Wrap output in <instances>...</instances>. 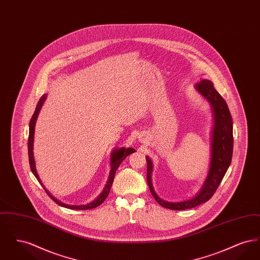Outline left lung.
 Masks as SVG:
<instances>
[{
  "mask_svg": "<svg viewBox=\"0 0 260 260\" xmlns=\"http://www.w3.org/2000/svg\"><path fill=\"white\" fill-rule=\"evenodd\" d=\"M196 88L203 96H205L210 101L214 113V127L212 134V157L210 173L198 195L191 200H187L179 203H169L159 198L156 195L151 182L152 161H150L148 157H146L147 183L150 188V192L161 207L170 210H188L208 202L218 188L232 160L234 140L233 124L232 117L225 100L217 92V90L213 87V84L209 80L201 81L196 85Z\"/></svg>",
  "mask_w": 260,
  "mask_h": 260,
  "instance_id": "obj_1",
  "label": "left lung"
}]
</instances>
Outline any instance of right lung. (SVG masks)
<instances>
[{
    "mask_svg": "<svg viewBox=\"0 0 260 260\" xmlns=\"http://www.w3.org/2000/svg\"><path fill=\"white\" fill-rule=\"evenodd\" d=\"M47 98V95H43L41 99L39 100L38 102L37 107H36V110L34 112L31 120H30V124H29V137H28V157H29V164H30V168H31V171L33 174L36 176V178L38 179V181L41 183V185L44 187L42 181L40 180L39 178V175H38L37 172H36V168H35V161H34V157H33V140H34V129H35V124H36V120H37L38 114L41 110V107L45 101V99ZM136 150L133 148H121L119 150H115L113 152V155H112L111 160V171H110V175H109V179L107 181V184L105 186L103 192L100 194V196H99V198L95 199L93 202L87 204V205H84V206H69V205H65L61 202H59L58 200L52 197L50 195V193L47 191V189L44 187L45 191L47 192V194L50 196V199H52V201H54L57 205L61 206L63 208H67V209H70V210H90V209H94L96 207H99V205H101L104 200L106 199V197L108 196L109 192H110V189H111L112 183H113V180H114V177H115V173L118 169V167L121 165V162L124 161V159L132 153H134Z\"/></svg>",
    "mask_w": 260,
    "mask_h": 260,
    "instance_id": "obj_1",
    "label": "right lung"
}]
</instances>
